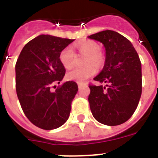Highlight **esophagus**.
<instances>
[{
	"label": "esophagus",
	"instance_id": "34e87169",
	"mask_svg": "<svg viewBox=\"0 0 158 158\" xmlns=\"http://www.w3.org/2000/svg\"><path fill=\"white\" fill-rule=\"evenodd\" d=\"M86 83H81V82H78V86H79V88H80L81 87H83V86L85 85Z\"/></svg>",
	"mask_w": 158,
	"mask_h": 158
}]
</instances>
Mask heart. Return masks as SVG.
<instances>
[{
	"label": "heart",
	"mask_w": 158,
	"mask_h": 158,
	"mask_svg": "<svg viewBox=\"0 0 158 158\" xmlns=\"http://www.w3.org/2000/svg\"><path fill=\"white\" fill-rule=\"evenodd\" d=\"M78 49L82 54L87 55L85 64L88 66L83 67H76L70 70L66 77L68 79L76 82H83L89 77L92 76L97 72L95 66H100L103 62V57L99 52L100 47L98 44L92 41H86L81 43L78 46ZM59 59L62 66L66 69H70L74 66L75 61V56L74 51L70 47H66L61 50L59 55ZM91 63L94 64V65Z\"/></svg>",
	"instance_id": "heart-1"
}]
</instances>
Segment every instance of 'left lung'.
I'll use <instances>...</instances> for the list:
<instances>
[{
  "label": "left lung",
  "mask_w": 158,
  "mask_h": 158,
  "mask_svg": "<svg viewBox=\"0 0 158 158\" xmlns=\"http://www.w3.org/2000/svg\"><path fill=\"white\" fill-rule=\"evenodd\" d=\"M88 38L102 43L106 49L105 65L94 80L106 85H89L91 111L101 123L120 125L132 116L139 104L141 62L130 40L114 31H100Z\"/></svg>",
  "instance_id": "1"
}]
</instances>
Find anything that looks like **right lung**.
Wrapping results in <instances>:
<instances>
[{"label": "right lung", "mask_w": 158, "mask_h": 158, "mask_svg": "<svg viewBox=\"0 0 158 158\" xmlns=\"http://www.w3.org/2000/svg\"><path fill=\"white\" fill-rule=\"evenodd\" d=\"M73 41L40 35L24 46L17 60L16 92L21 107L31 123L44 130L61 127L70 116L77 83L67 81L54 92L50 88L65 76L59 55Z\"/></svg>", "instance_id": "right-lung-1"}]
</instances>
